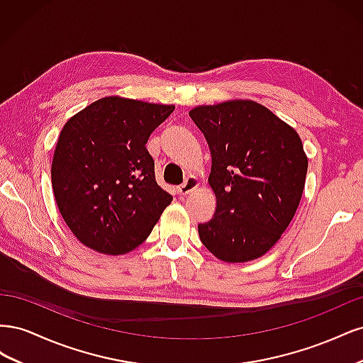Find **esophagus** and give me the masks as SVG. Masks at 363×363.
I'll return each mask as SVG.
<instances>
[{
  "instance_id": "34e87169",
  "label": "esophagus",
  "mask_w": 363,
  "mask_h": 363,
  "mask_svg": "<svg viewBox=\"0 0 363 363\" xmlns=\"http://www.w3.org/2000/svg\"><path fill=\"white\" fill-rule=\"evenodd\" d=\"M199 179L194 177V175H189L188 179H186V182L183 184L179 186V194L180 195H188L191 194L195 188H199Z\"/></svg>"
}]
</instances>
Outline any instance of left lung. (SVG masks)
I'll return each instance as SVG.
<instances>
[{"label":"left lung","mask_w":363,"mask_h":363,"mask_svg":"<svg viewBox=\"0 0 363 363\" xmlns=\"http://www.w3.org/2000/svg\"><path fill=\"white\" fill-rule=\"evenodd\" d=\"M191 118L212 155L213 218L203 245L224 262L257 259L277 242L300 204L307 157L296 131L255 101L201 106Z\"/></svg>","instance_id":"8db88e82"}]
</instances>
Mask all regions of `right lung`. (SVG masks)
<instances>
[{
  "instance_id": "1",
  "label": "right lung",
  "mask_w": 363,
  "mask_h": 363,
  "mask_svg": "<svg viewBox=\"0 0 363 363\" xmlns=\"http://www.w3.org/2000/svg\"><path fill=\"white\" fill-rule=\"evenodd\" d=\"M172 112L174 106L106 96L62 128L52 191L65 223L86 247L113 256L135 250L172 201L145 147Z\"/></svg>"
}]
</instances>
